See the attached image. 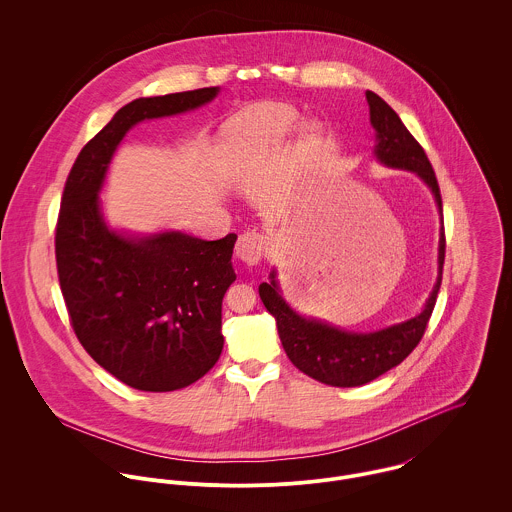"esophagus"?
I'll use <instances>...</instances> for the list:
<instances>
[{
    "mask_svg": "<svg viewBox=\"0 0 512 512\" xmlns=\"http://www.w3.org/2000/svg\"><path fill=\"white\" fill-rule=\"evenodd\" d=\"M266 250V236L258 232H244L238 236L234 254L238 260H242L248 266H254L260 262L262 254Z\"/></svg>",
    "mask_w": 512,
    "mask_h": 512,
    "instance_id": "esophagus-1",
    "label": "esophagus"
}]
</instances>
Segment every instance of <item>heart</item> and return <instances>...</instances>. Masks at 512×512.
<instances>
[{
	"label": "heart",
	"instance_id": "1",
	"mask_svg": "<svg viewBox=\"0 0 512 512\" xmlns=\"http://www.w3.org/2000/svg\"><path fill=\"white\" fill-rule=\"evenodd\" d=\"M299 126V112L286 104H266L236 116L228 128V144L234 157L282 146ZM307 136L317 138L319 128L307 126Z\"/></svg>",
	"mask_w": 512,
	"mask_h": 512
}]
</instances>
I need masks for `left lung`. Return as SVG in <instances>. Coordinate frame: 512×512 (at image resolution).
Returning <instances> with one entry per match:
<instances>
[{"instance_id": "8db88e82", "label": "left lung", "mask_w": 512, "mask_h": 512, "mask_svg": "<svg viewBox=\"0 0 512 512\" xmlns=\"http://www.w3.org/2000/svg\"><path fill=\"white\" fill-rule=\"evenodd\" d=\"M366 102L370 112V126L374 130V159L384 167L404 169L418 175L432 191L434 203L438 207L441 220L438 278L422 311L406 321L376 331H347L323 319L307 317L295 311L282 293L276 268H272L270 280L262 282L258 288L260 299L276 319L280 341L293 365L307 376L339 388L363 386L390 368L400 365L416 349L436 305L445 256L441 195L436 173L424 149L402 124L400 116L378 94L366 90Z\"/></svg>"}]
</instances>
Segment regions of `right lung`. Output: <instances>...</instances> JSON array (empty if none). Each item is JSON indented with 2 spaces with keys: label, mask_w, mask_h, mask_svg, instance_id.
Returning <instances> with one entry per match:
<instances>
[{
  "label": "right lung",
  "mask_w": 512,
  "mask_h": 512,
  "mask_svg": "<svg viewBox=\"0 0 512 512\" xmlns=\"http://www.w3.org/2000/svg\"><path fill=\"white\" fill-rule=\"evenodd\" d=\"M219 92L213 86L132 100L82 147L65 185L55 254L74 333L98 365L136 390L185 388L219 361L236 234L201 240L173 228H114L100 193L134 126L197 110Z\"/></svg>",
  "instance_id": "obj_1"
}]
</instances>
